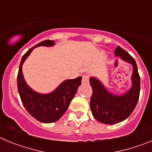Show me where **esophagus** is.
I'll use <instances>...</instances> for the list:
<instances>
[{
  "mask_svg": "<svg viewBox=\"0 0 152 152\" xmlns=\"http://www.w3.org/2000/svg\"><path fill=\"white\" fill-rule=\"evenodd\" d=\"M88 80H89V77H88V75L83 76V77H82V83H83V84H86V83H88Z\"/></svg>",
  "mask_w": 152,
  "mask_h": 152,
  "instance_id": "34e87169",
  "label": "esophagus"
}]
</instances>
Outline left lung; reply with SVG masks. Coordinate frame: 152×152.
I'll return each mask as SVG.
<instances>
[{"mask_svg":"<svg viewBox=\"0 0 152 152\" xmlns=\"http://www.w3.org/2000/svg\"><path fill=\"white\" fill-rule=\"evenodd\" d=\"M116 58L129 63L132 66L131 87L122 94H114L106 88L97 77H90L93 90L91 110L97 121L107 125L116 124L130 116L136 106L140 93V77L135 59L121 47L114 52Z\"/></svg>","mask_w":152,"mask_h":152,"instance_id":"obj_1","label":"left lung"}]
</instances>
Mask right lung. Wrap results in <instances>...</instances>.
I'll return each instance as SVG.
<instances>
[{
	"mask_svg": "<svg viewBox=\"0 0 152 152\" xmlns=\"http://www.w3.org/2000/svg\"><path fill=\"white\" fill-rule=\"evenodd\" d=\"M53 40H45L31 48L23 56L17 75V88L25 109L36 120L43 123L58 121L65 113L70 103L81 84L82 77L64 80L53 91L48 94L36 92L29 87L24 79L22 66L32 51L39 46H53Z\"/></svg>",
	"mask_w": 152,
	"mask_h": 152,
	"instance_id": "right-lung-1",
	"label": "right lung"
}]
</instances>
